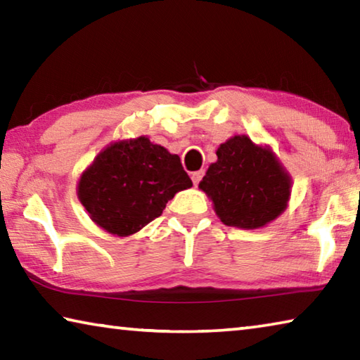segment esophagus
I'll list each match as a JSON object with an SVG mask.
<instances>
[{
    "mask_svg": "<svg viewBox=\"0 0 360 360\" xmlns=\"http://www.w3.org/2000/svg\"><path fill=\"white\" fill-rule=\"evenodd\" d=\"M203 174H205V172L203 169H198V172H193L191 176H192V181H193V184L197 186L200 181H202V178H203Z\"/></svg>",
    "mask_w": 360,
    "mask_h": 360,
    "instance_id": "34e87169",
    "label": "esophagus"
}]
</instances>
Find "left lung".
Returning <instances> with one entry per match:
<instances>
[{
  "mask_svg": "<svg viewBox=\"0 0 360 360\" xmlns=\"http://www.w3.org/2000/svg\"><path fill=\"white\" fill-rule=\"evenodd\" d=\"M216 155L198 187L225 225L260 229L285 210L292 179L268 146L238 135L219 146Z\"/></svg>",
  "mask_w": 360,
  "mask_h": 360,
  "instance_id": "8db88e82",
  "label": "left lung"
}]
</instances>
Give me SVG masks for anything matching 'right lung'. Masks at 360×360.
<instances>
[{
    "mask_svg": "<svg viewBox=\"0 0 360 360\" xmlns=\"http://www.w3.org/2000/svg\"><path fill=\"white\" fill-rule=\"evenodd\" d=\"M192 181L176 154L139 136L109 144L77 184V198L92 221L117 236L146 227Z\"/></svg>",
    "mask_w": 360,
    "mask_h": 360,
    "instance_id": "obj_1",
    "label": "right lung"
}]
</instances>
